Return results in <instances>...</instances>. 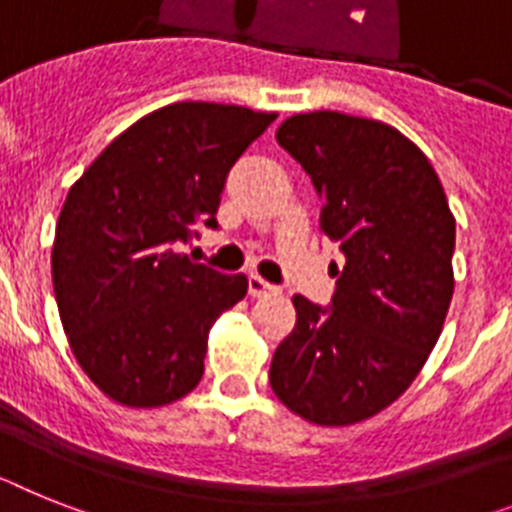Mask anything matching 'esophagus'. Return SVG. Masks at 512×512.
<instances>
[{
	"mask_svg": "<svg viewBox=\"0 0 512 512\" xmlns=\"http://www.w3.org/2000/svg\"><path fill=\"white\" fill-rule=\"evenodd\" d=\"M247 286H249V296H255V299H260V296H276L278 286H273V283H268L265 278H260L257 273H249L247 278Z\"/></svg>",
	"mask_w": 512,
	"mask_h": 512,
	"instance_id": "34e87169",
	"label": "esophagus"
}]
</instances>
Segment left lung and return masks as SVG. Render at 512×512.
Here are the masks:
<instances>
[{
  "label": "left lung",
  "mask_w": 512,
  "mask_h": 512,
  "mask_svg": "<svg viewBox=\"0 0 512 512\" xmlns=\"http://www.w3.org/2000/svg\"><path fill=\"white\" fill-rule=\"evenodd\" d=\"M276 140L322 197L320 229L343 252L330 307L296 294V325L270 388L322 427L380 414L427 362L453 299L455 218L409 137L338 111L294 114Z\"/></svg>",
  "instance_id": "obj_1"
}]
</instances>
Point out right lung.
Instances as JSON below:
<instances>
[{
  "instance_id": "add662e5",
  "label": "right lung",
  "mask_w": 512,
  "mask_h": 512,
  "mask_svg": "<svg viewBox=\"0 0 512 512\" xmlns=\"http://www.w3.org/2000/svg\"><path fill=\"white\" fill-rule=\"evenodd\" d=\"M278 114L179 101L114 137L70 187L51 278L72 354L111 401L166 406L197 388L213 322L247 294L176 244L218 229L229 169Z\"/></svg>"
}]
</instances>
